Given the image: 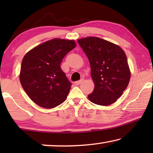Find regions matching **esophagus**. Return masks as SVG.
<instances>
[{"instance_id":"obj_1","label":"esophagus","mask_w":153,"mask_h":153,"mask_svg":"<svg viewBox=\"0 0 153 153\" xmlns=\"http://www.w3.org/2000/svg\"><path fill=\"white\" fill-rule=\"evenodd\" d=\"M83 81V79H81V80H79V81H75L74 82V84L76 85H79V84H81V83H82Z\"/></svg>"}]
</instances>
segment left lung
<instances>
[{
    "label": "left lung",
    "instance_id": "8db88e82",
    "mask_svg": "<svg viewBox=\"0 0 153 153\" xmlns=\"http://www.w3.org/2000/svg\"><path fill=\"white\" fill-rule=\"evenodd\" d=\"M89 60L91 77L95 83L89 100L107 106L116 102L126 89L130 70L125 51L114 43L97 37L77 40Z\"/></svg>",
    "mask_w": 153,
    "mask_h": 153
}]
</instances>
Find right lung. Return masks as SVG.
Segmentation results:
<instances>
[{
    "label": "right lung",
    "mask_w": 153,
    "mask_h": 153,
    "mask_svg": "<svg viewBox=\"0 0 153 153\" xmlns=\"http://www.w3.org/2000/svg\"><path fill=\"white\" fill-rule=\"evenodd\" d=\"M75 47L74 40L55 38L37 46L24 56L20 82L37 105L51 108L66 100L72 83L61 70L60 63Z\"/></svg>",
    "instance_id": "right-lung-1"
}]
</instances>
